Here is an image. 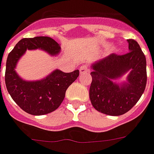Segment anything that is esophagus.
I'll return each instance as SVG.
<instances>
[{
    "label": "esophagus",
    "instance_id": "34e87169",
    "mask_svg": "<svg viewBox=\"0 0 154 154\" xmlns=\"http://www.w3.org/2000/svg\"><path fill=\"white\" fill-rule=\"evenodd\" d=\"M80 73L81 74H83V73H85V72H88V66L87 65H82L81 66H80Z\"/></svg>",
    "mask_w": 154,
    "mask_h": 154
}]
</instances>
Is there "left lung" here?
<instances>
[{
    "instance_id": "8db88e82",
    "label": "left lung",
    "mask_w": 154,
    "mask_h": 154,
    "mask_svg": "<svg viewBox=\"0 0 154 154\" xmlns=\"http://www.w3.org/2000/svg\"><path fill=\"white\" fill-rule=\"evenodd\" d=\"M128 54H112L92 65L89 97L92 106L102 114H124L137 103L145 89V56L136 40L128 39ZM128 71L129 75L126 83L119 85L112 81Z\"/></svg>"
}]
</instances>
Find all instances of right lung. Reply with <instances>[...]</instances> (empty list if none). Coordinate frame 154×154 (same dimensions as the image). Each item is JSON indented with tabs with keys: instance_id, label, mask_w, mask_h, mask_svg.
Listing matches in <instances>:
<instances>
[{
	"instance_id": "obj_1",
	"label": "right lung",
	"mask_w": 154,
	"mask_h": 154,
	"mask_svg": "<svg viewBox=\"0 0 154 154\" xmlns=\"http://www.w3.org/2000/svg\"><path fill=\"white\" fill-rule=\"evenodd\" d=\"M41 48L51 55L60 52L59 44L48 36L24 38L14 46L6 61L5 85L13 100L23 110L32 115L54 111L64 100L68 87L78 78L79 70L70 73L55 70L43 79L25 81L15 72L17 62L27 49Z\"/></svg>"
}]
</instances>
